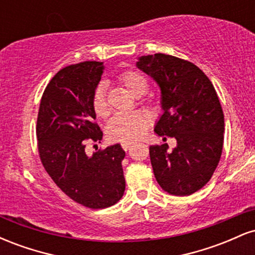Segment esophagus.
Returning a JSON list of instances; mask_svg holds the SVG:
<instances>
[{"label": "esophagus", "mask_w": 255, "mask_h": 255, "mask_svg": "<svg viewBox=\"0 0 255 255\" xmlns=\"http://www.w3.org/2000/svg\"><path fill=\"white\" fill-rule=\"evenodd\" d=\"M131 144H133V142H131V141H122L121 142V146H122V148H124L125 151H127L128 148L130 147Z\"/></svg>", "instance_id": "esophagus-1"}]
</instances>
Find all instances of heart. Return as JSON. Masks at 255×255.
<instances>
[{"mask_svg": "<svg viewBox=\"0 0 255 255\" xmlns=\"http://www.w3.org/2000/svg\"><path fill=\"white\" fill-rule=\"evenodd\" d=\"M119 81L135 97L144 95L148 86L147 78L137 71L121 73L119 75ZM92 108L98 118H105L109 114L104 83H99L93 92ZM150 122L151 116L147 111L136 110L130 113H120L110 119L107 127L108 136L115 141H130L139 139L147 129Z\"/></svg>", "mask_w": 255, "mask_h": 255, "instance_id": "b5f03b06", "label": "heart"}]
</instances>
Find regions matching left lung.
<instances>
[{"instance_id": "left-lung-1", "label": "left lung", "mask_w": 255, "mask_h": 255, "mask_svg": "<svg viewBox=\"0 0 255 255\" xmlns=\"http://www.w3.org/2000/svg\"><path fill=\"white\" fill-rule=\"evenodd\" d=\"M136 67L160 87L164 113L154 131L177 141L171 152L168 144L150 146L154 177L169 194L191 195L209 182L222 156L224 114L217 92L199 67L171 55L141 56Z\"/></svg>"}]
</instances>
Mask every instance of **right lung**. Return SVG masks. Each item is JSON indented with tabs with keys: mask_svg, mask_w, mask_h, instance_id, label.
I'll return each mask as SVG.
<instances>
[{
	"mask_svg": "<svg viewBox=\"0 0 255 255\" xmlns=\"http://www.w3.org/2000/svg\"><path fill=\"white\" fill-rule=\"evenodd\" d=\"M104 66L85 61L66 67L44 90L36 126L38 152L49 176L75 203L105 209L122 198L126 181L120 144L87 156V140L101 141L92 97Z\"/></svg>",
	"mask_w": 255,
	"mask_h": 255,
	"instance_id": "1",
	"label": "right lung"
}]
</instances>
